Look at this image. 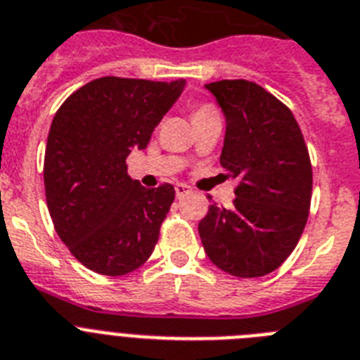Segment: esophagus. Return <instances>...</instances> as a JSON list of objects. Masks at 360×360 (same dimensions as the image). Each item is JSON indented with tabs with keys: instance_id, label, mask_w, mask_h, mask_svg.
Here are the masks:
<instances>
[{
	"instance_id": "esophagus-1",
	"label": "esophagus",
	"mask_w": 360,
	"mask_h": 360,
	"mask_svg": "<svg viewBox=\"0 0 360 360\" xmlns=\"http://www.w3.org/2000/svg\"><path fill=\"white\" fill-rule=\"evenodd\" d=\"M192 190H190V186L183 185V183H179V185H175V195H177V199L185 198L186 194H190Z\"/></svg>"
}]
</instances>
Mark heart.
<instances>
[{
	"label": "heart",
	"instance_id": "heart-1",
	"mask_svg": "<svg viewBox=\"0 0 360 360\" xmlns=\"http://www.w3.org/2000/svg\"><path fill=\"white\" fill-rule=\"evenodd\" d=\"M208 110H212V108H208V105H203V108H199V110L195 111V113H201V111H208Z\"/></svg>",
	"mask_w": 360,
	"mask_h": 360
}]
</instances>
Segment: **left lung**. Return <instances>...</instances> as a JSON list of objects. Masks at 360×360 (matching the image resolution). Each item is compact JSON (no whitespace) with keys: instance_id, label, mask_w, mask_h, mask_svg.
Returning a JSON list of instances; mask_svg holds the SVG:
<instances>
[{"instance_id":"obj_1","label":"left lung","mask_w":360,"mask_h":360,"mask_svg":"<svg viewBox=\"0 0 360 360\" xmlns=\"http://www.w3.org/2000/svg\"><path fill=\"white\" fill-rule=\"evenodd\" d=\"M225 117L219 162L240 179L232 207L210 205L199 221L205 252L238 278L273 273L300 240L309 216L313 172L291 111L249 80L205 84Z\"/></svg>"}]
</instances>
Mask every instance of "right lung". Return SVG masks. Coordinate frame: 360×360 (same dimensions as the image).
<instances>
[{
	"label": "right lung",
	"instance_id": "add662e5",
	"mask_svg": "<svg viewBox=\"0 0 360 360\" xmlns=\"http://www.w3.org/2000/svg\"><path fill=\"white\" fill-rule=\"evenodd\" d=\"M186 82L104 77L60 105L44 161L47 208L60 240L98 274L122 276L152 256L174 186L144 188L128 175Z\"/></svg>",
	"mask_w": 360,
	"mask_h": 360
}]
</instances>
